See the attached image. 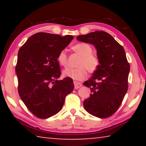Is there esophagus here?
<instances>
[{
    "label": "esophagus",
    "mask_w": 146,
    "mask_h": 146,
    "mask_svg": "<svg viewBox=\"0 0 146 146\" xmlns=\"http://www.w3.org/2000/svg\"><path fill=\"white\" fill-rule=\"evenodd\" d=\"M74 86H75V88L76 90H77V89L80 88L82 86V84L78 82H76V81H74Z\"/></svg>",
    "instance_id": "34e87169"
}]
</instances>
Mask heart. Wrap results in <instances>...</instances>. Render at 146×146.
<instances>
[{
	"label": "heart",
	"instance_id": "1",
	"mask_svg": "<svg viewBox=\"0 0 146 146\" xmlns=\"http://www.w3.org/2000/svg\"><path fill=\"white\" fill-rule=\"evenodd\" d=\"M73 51L80 58L76 68H67L63 71V75L75 80H82L86 78L88 72L93 74L98 70L100 66L99 59L93 53V49L90 44L80 42L72 47ZM59 65L66 67L68 64V56L65 51H61L56 57Z\"/></svg>",
	"mask_w": 146,
	"mask_h": 146
}]
</instances>
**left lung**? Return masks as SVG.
<instances>
[{
	"mask_svg": "<svg viewBox=\"0 0 146 146\" xmlns=\"http://www.w3.org/2000/svg\"><path fill=\"white\" fill-rule=\"evenodd\" d=\"M76 39L95 46L100 61L98 70L83 84L91 93L84 101V107L95 117H110L119 108L128 89L130 66L124 49L104 31L78 36Z\"/></svg>",
	"mask_w": 146,
	"mask_h": 146,
	"instance_id": "left-lung-1",
	"label": "left lung"
}]
</instances>
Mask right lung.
Wrapping results in <instances>:
<instances>
[{"instance_id": "1", "label": "right lung", "mask_w": 146, "mask_h": 146, "mask_svg": "<svg viewBox=\"0 0 146 146\" xmlns=\"http://www.w3.org/2000/svg\"><path fill=\"white\" fill-rule=\"evenodd\" d=\"M73 36L40 32L33 35L18 53L15 71L18 91L24 104L39 118L60 111L65 98L73 90L71 78L58 80L61 75L58 54L68 46Z\"/></svg>"}]
</instances>
